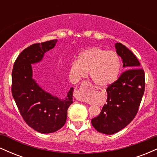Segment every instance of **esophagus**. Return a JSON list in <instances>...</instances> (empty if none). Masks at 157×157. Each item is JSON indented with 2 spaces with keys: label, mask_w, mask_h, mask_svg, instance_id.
Wrapping results in <instances>:
<instances>
[{
  "label": "esophagus",
  "mask_w": 157,
  "mask_h": 157,
  "mask_svg": "<svg viewBox=\"0 0 157 157\" xmlns=\"http://www.w3.org/2000/svg\"><path fill=\"white\" fill-rule=\"evenodd\" d=\"M75 97L77 99V100H79V101H84L83 100V97H82V95H81V93L80 91H76V92L75 94Z\"/></svg>",
  "instance_id": "obj_1"
}]
</instances>
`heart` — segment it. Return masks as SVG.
<instances>
[{"label": "heart", "instance_id": "obj_1", "mask_svg": "<svg viewBox=\"0 0 157 157\" xmlns=\"http://www.w3.org/2000/svg\"><path fill=\"white\" fill-rule=\"evenodd\" d=\"M121 66V60L116 52L91 47L81 52L77 60L71 63L69 74L72 80L77 81L89 71L94 83L105 88L118 80Z\"/></svg>", "mask_w": 157, "mask_h": 157}]
</instances>
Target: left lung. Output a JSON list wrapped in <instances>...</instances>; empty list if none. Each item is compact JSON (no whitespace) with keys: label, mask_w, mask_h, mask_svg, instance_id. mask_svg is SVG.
<instances>
[{"label":"left lung","mask_w":157,"mask_h":157,"mask_svg":"<svg viewBox=\"0 0 157 157\" xmlns=\"http://www.w3.org/2000/svg\"><path fill=\"white\" fill-rule=\"evenodd\" d=\"M115 48L126 71L107 88V103L100 115L91 120L97 131L108 135L118 132L132 121L145 91V72L136 56L120 43L115 44Z\"/></svg>","instance_id":"1"}]
</instances>
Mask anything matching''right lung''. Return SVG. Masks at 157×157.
Segmentation results:
<instances>
[{"mask_svg":"<svg viewBox=\"0 0 157 157\" xmlns=\"http://www.w3.org/2000/svg\"><path fill=\"white\" fill-rule=\"evenodd\" d=\"M57 40L35 44L25 48L16 59L12 75V93L27 125L42 134L60 129L66 123L67 110L72 104L73 88L64 99L53 96L34 80L32 64L37 63Z\"/></svg>","mask_w":157,"mask_h":157,"instance_id":"add662e5","label":"right lung"}]
</instances>
